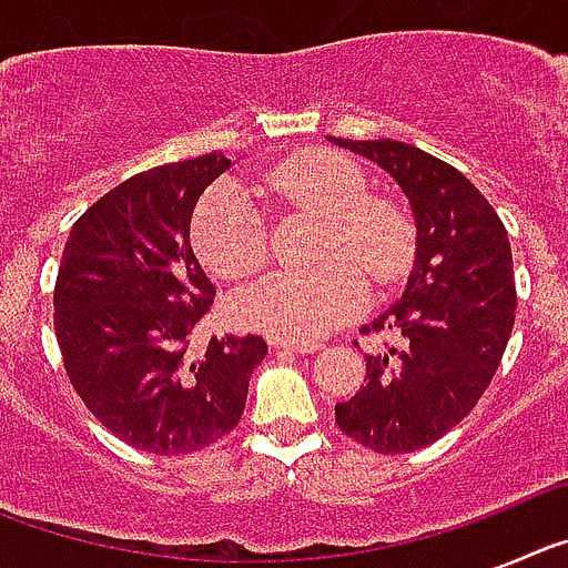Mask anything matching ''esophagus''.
I'll use <instances>...</instances> for the list:
<instances>
[{"label":"esophagus","instance_id":"34e87169","mask_svg":"<svg viewBox=\"0 0 568 568\" xmlns=\"http://www.w3.org/2000/svg\"><path fill=\"white\" fill-rule=\"evenodd\" d=\"M273 353H290V355H307L318 353V344H290V341H270Z\"/></svg>","mask_w":568,"mask_h":568}]
</instances>
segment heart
Masks as SVG:
<instances>
[{
	"label": "heart",
	"instance_id": "heart-1",
	"mask_svg": "<svg viewBox=\"0 0 568 568\" xmlns=\"http://www.w3.org/2000/svg\"><path fill=\"white\" fill-rule=\"evenodd\" d=\"M301 204L327 215L321 258L313 273H270L241 287L230 313L241 327L270 338L307 344L353 321L369 298V278L386 287L409 261V227L393 204L366 199V179L333 153H304L247 182H224L204 195L193 219L199 258L222 278L250 275L267 258V235L253 195Z\"/></svg>",
	"mask_w": 568,
	"mask_h": 568
}]
</instances>
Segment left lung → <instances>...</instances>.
Masks as SVG:
<instances>
[{
	"mask_svg": "<svg viewBox=\"0 0 568 568\" xmlns=\"http://www.w3.org/2000/svg\"><path fill=\"white\" fill-rule=\"evenodd\" d=\"M327 139L384 168L415 215L404 295L364 327L398 333L400 349L364 355V384L335 404V424L373 453H415L471 413L504 358L518 307L509 235L453 164L393 139Z\"/></svg>",
	"mask_w": 568,
	"mask_h": 568,
	"instance_id": "1",
	"label": "left lung"
}]
</instances>
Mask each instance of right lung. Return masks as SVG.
<instances>
[{"label":"right lung","mask_w":568,"mask_h":568,"mask_svg":"<svg viewBox=\"0 0 568 568\" xmlns=\"http://www.w3.org/2000/svg\"><path fill=\"white\" fill-rule=\"evenodd\" d=\"M227 168L210 153L133 175L84 210L64 244L53 290L64 373L93 418L142 453L187 455L224 438L267 355L261 335L190 349L215 298L190 219Z\"/></svg>","instance_id":"obj_1"}]
</instances>
